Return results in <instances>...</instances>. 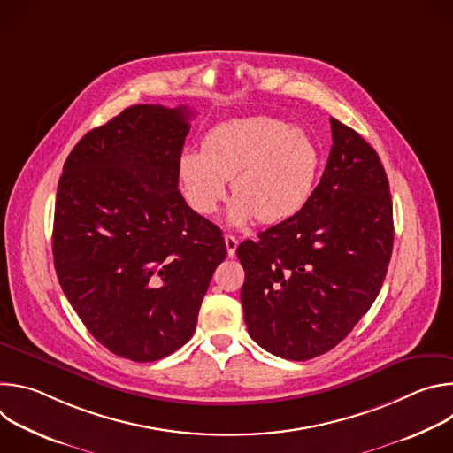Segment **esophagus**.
Returning <instances> with one entry per match:
<instances>
[{"instance_id": "34e87169", "label": "esophagus", "mask_w": 453, "mask_h": 453, "mask_svg": "<svg viewBox=\"0 0 453 453\" xmlns=\"http://www.w3.org/2000/svg\"><path fill=\"white\" fill-rule=\"evenodd\" d=\"M224 242H226L227 256H229V257H233V256H234V252H236V247H238V240H236V236H233V234H226Z\"/></svg>"}]
</instances>
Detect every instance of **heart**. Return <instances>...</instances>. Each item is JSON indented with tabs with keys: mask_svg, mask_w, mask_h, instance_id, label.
Here are the masks:
<instances>
[{
	"mask_svg": "<svg viewBox=\"0 0 453 453\" xmlns=\"http://www.w3.org/2000/svg\"><path fill=\"white\" fill-rule=\"evenodd\" d=\"M319 166V149L304 128L254 116L215 127L203 150H184L179 177L188 204L201 215L217 211L227 180H233V226L256 217L264 224H280L308 204Z\"/></svg>",
	"mask_w": 453,
	"mask_h": 453,
	"instance_id": "heart-1",
	"label": "heart"
}]
</instances>
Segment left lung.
Instances as JSON below:
<instances>
[{
  "instance_id": "1",
  "label": "left lung",
  "mask_w": 453,
  "mask_h": 453,
  "mask_svg": "<svg viewBox=\"0 0 453 453\" xmlns=\"http://www.w3.org/2000/svg\"><path fill=\"white\" fill-rule=\"evenodd\" d=\"M330 123L334 145L308 204L236 249L249 335L287 360H310L346 339L374 303L393 254L383 165L353 128Z\"/></svg>"
}]
</instances>
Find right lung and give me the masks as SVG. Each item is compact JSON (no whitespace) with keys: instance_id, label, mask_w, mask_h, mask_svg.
<instances>
[{"instance_id":"add662e5","label":"right lung","mask_w":453,"mask_h":453,"mask_svg":"<svg viewBox=\"0 0 453 453\" xmlns=\"http://www.w3.org/2000/svg\"><path fill=\"white\" fill-rule=\"evenodd\" d=\"M189 109L133 105L89 131L58 179L53 264L89 334L154 362L186 344L226 260L222 231L179 191Z\"/></svg>"}]
</instances>
